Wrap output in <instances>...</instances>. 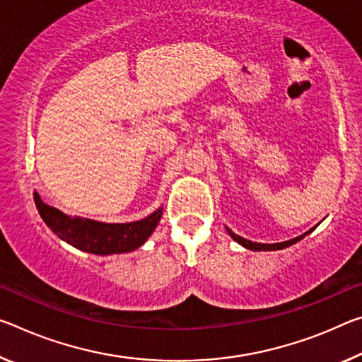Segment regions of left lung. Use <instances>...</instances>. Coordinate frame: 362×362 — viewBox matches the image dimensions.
<instances>
[{
	"mask_svg": "<svg viewBox=\"0 0 362 362\" xmlns=\"http://www.w3.org/2000/svg\"><path fill=\"white\" fill-rule=\"evenodd\" d=\"M314 228H315V227H314ZM314 228H311V230H308L305 235L311 233V232L314 230ZM228 233H230V237L235 240V242H238L240 245H243L245 248L255 250V251H274V250H282V248H286V246H290V245H293V243H296V242H300L301 238H305V235H300V237H296V238H293V240H288V242L274 243V245H262V243H253V242H250V240L238 237V235H235V233L230 232V230H228Z\"/></svg>",
	"mask_w": 362,
	"mask_h": 362,
	"instance_id": "1",
	"label": "left lung"
}]
</instances>
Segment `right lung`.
<instances>
[{"label":"right lung","mask_w":362,"mask_h":362,"mask_svg":"<svg viewBox=\"0 0 362 362\" xmlns=\"http://www.w3.org/2000/svg\"><path fill=\"white\" fill-rule=\"evenodd\" d=\"M33 199L42 219L57 237L77 250L93 255H117L136 250L146 242L163 216V209H158L136 222L103 223L67 216L45 204L38 193H33Z\"/></svg>","instance_id":"obj_1"}]
</instances>
